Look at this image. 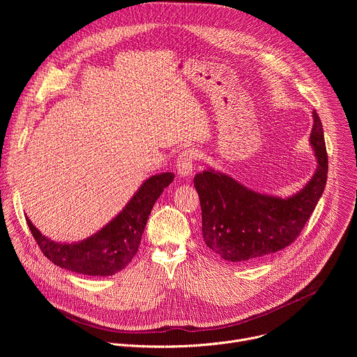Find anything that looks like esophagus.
Returning <instances> with one entry per match:
<instances>
[{
  "instance_id": "esophagus-1",
  "label": "esophagus",
  "mask_w": 357,
  "mask_h": 357,
  "mask_svg": "<svg viewBox=\"0 0 357 357\" xmlns=\"http://www.w3.org/2000/svg\"><path fill=\"white\" fill-rule=\"evenodd\" d=\"M199 160V152L196 149H185L178 155L176 171L181 176H189L193 172V165Z\"/></svg>"
}]
</instances>
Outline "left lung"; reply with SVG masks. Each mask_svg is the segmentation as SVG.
Listing matches in <instances>:
<instances>
[{
    "label": "left lung",
    "instance_id": "1",
    "mask_svg": "<svg viewBox=\"0 0 357 357\" xmlns=\"http://www.w3.org/2000/svg\"><path fill=\"white\" fill-rule=\"evenodd\" d=\"M311 131L318 168L298 193L282 199L254 192L226 174L203 171L193 179L205 244L226 261H260L296 240L321 199L328 178L324 128L317 110Z\"/></svg>",
    "mask_w": 357,
    "mask_h": 357
}]
</instances>
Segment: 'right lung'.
Segmentation results:
<instances>
[{"label": "right lung", "instance_id": "obj_1", "mask_svg": "<svg viewBox=\"0 0 357 357\" xmlns=\"http://www.w3.org/2000/svg\"><path fill=\"white\" fill-rule=\"evenodd\" d=\"M174 176L172 172H165L148 178L123 212L80 243H56L42 236L28 218L26 223L43 256L54 264L83 275H113L128 266L137 254L152 206Z\"/></svg>", "mask_w": 357, "mask_h": 357}]
</instances>
